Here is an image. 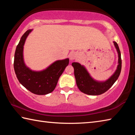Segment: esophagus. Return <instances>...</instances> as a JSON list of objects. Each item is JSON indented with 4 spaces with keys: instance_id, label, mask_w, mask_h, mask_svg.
I'll return each mask as SVG.
<instances>
[{
    "instance_id": "1",
    "label": "esophagus",
    "mask_w": 135,
    "mask_h": 135,
    "mask_svg": "<svg viewBox=\"0 0 135 135\" xmlns=\"http://www.w3.org/2000/svg\"><path fill=\"white\" fill-rule=\"evenodd\" d=\"M77 57H78V54L77 53H75V52H74V53H71L70 55V59L71 61L74 60V59H76Z\"/></svg>"
}]
</instances>
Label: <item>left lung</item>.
<instances>
[{"label":"left lung","mask_w":135,"mask_h":135,"mask_svg":"<svg viewBox=\"0 0 135 135\" xmlns=\"http://www.w3.org/2000/svg\"><path fill=\"white\" fill-rule=\"evenodd\" d=\"M118 54V65L113 75L105 81H98L93 78L83 65L79 62H73L74 76L79 90L89 95H99L107 92L113 85L119 77L122 70L121 53L117 42L113 41Z\"/></svg>","instance_id":"8db88e82"}]
</instances>
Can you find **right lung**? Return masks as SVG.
Segmentation results:
<instances>
[{"instance_id": "1", "label": "right lung", "mask_w": 135, "mask_h": 135, "mask_svg": "<svg viewBox=\"0 0 135 135\" xmlns=\"http://www.w3.org/2000/svg\"><path fill=\"white\" fill-rule=\"evenodd\" d=\"M33 29L28 30L16 47L13 67L20 83L36 95L48 94L56 88L59 77L69 64V58L55 61L45 69L35 71L26 65L24 59V46Z\"/></svg>"}]
</instances>
